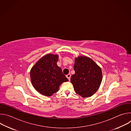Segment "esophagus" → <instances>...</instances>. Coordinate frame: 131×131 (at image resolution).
I'll return each instance as SVG.
<instances>
[{"instance_id": "1", "label": "esophagus", "mask_w": 131, "mask_h": 131, "mask_svg": "<svg viewBox=\"0 0 131 131\" xmlns=\"http://www.w3.org/2000/svg\"><path fill=\"white\" fill-rule=\"evenodd\" d=\"M66 77L68 78V79L69 80L70 79V77H71V74H70V73H69V74H68L66 76Z\"/></svg>"}]
</instances>
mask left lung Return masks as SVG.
Listing matches in <instances>:
<instances>
[{
  "label": "left lung",
  "mask_w": 131,
  "mask_h": 131,
  "mask_svg": "<svg viewBox=\"0 0 131 131\" xmlns=\"http://www.w3.org/2000/svg\"><path fill=\"white\" fill-rule=\"evenodd\" d=\"M73 69L75 73L71 76L70 81L76 93L82 97L93 95L102 80L101 68L92 59L79 57L74 60Z\"/></svg>",
  "instance_id": "obj_1"
}]
</instances>
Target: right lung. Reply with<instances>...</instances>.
Masks as SVG:
<instances>
[{"label": "right lung", "mask_w": 131, "mask_h": 131, "mask_svg": "<svg viewBox=\"0 0 131 131\" xmlns=\"http://www.w3.org/2000/svg\"><path fill=\"white\" fill-rule=\"evenodd\" d=\"M58 56L47 54L40 59L30 70V79L35 89L50 96L59 91L60 85L68 79L57 65Z\"/></svg>", "instance_id": "obj_1"}]
</instances>
